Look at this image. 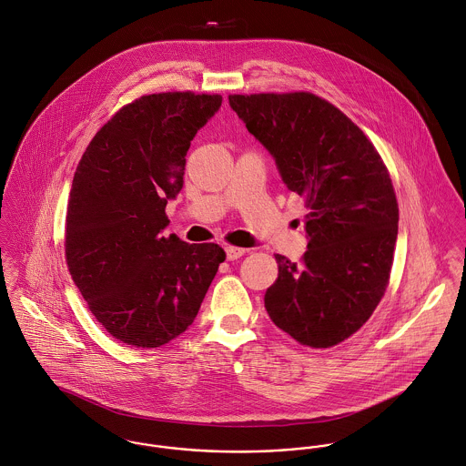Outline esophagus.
Listing matches in <instances>:
<instances>
[{
  "mask_svg": "<svg viewBox=\"0 0 466 466\" xmlns=\"http://www.w3.org/2000/svg\"><path fill=\"white\" fill-rule=\"evenodd\" d=\"M225 256H227V260H236V258L245 256V248H238V247H225Z\"/></svg>",
  "mask_w": 466,
  "mask_h": 466,
  "instance_id": "obj_1",
  "label": "esophagus"
}]
</instances>
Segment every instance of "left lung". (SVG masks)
<instances>
[{"mask_svg": "<svg viewBox=\"0 0 466 466\" xmlns=\"http://www.w3.org/2000/svg\"><path fill=\"white\" fill-rule=\"evenodd\" d=\"M228 104L308 208V252L300 264L275 256L264 308L299 343L334 347L361 329L390 280L399 234L390 173L361 128L310 93L232 95Z\"/></svg>", "mask_w": 466, "mask_h": 466, "instance_id": "8db88e82", "label": "left lung"}]
</instances>
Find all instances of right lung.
Listing matches in <instances>:
<instances>
[{"mask_svg": "<svg viewBox=\"0 0 466 466\" xmlns=\"http://www.w3.org/2000/svg\"><path fill=\"white\" fill-rule=\"evenodd\" d=\"M219 95L160 93L123 106L89 143L66 216L69 273L116 339L157 349L195 321L225 260L214 243L164 238L186 156Z\"/></svg>", "mask_w": 466, "mask_h": 466, "instance_id": "add662e5", "label": "right lung"}]
</instances>
